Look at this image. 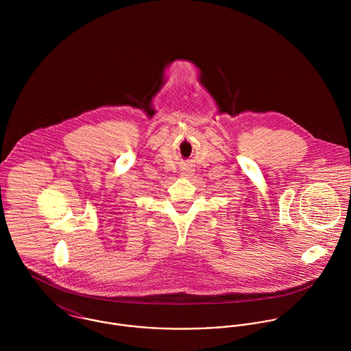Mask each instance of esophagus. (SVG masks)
Segmentation results:
<instances>
[{"mask_svg": "<svg viewBox=\"0 0 351 351\" xmlns=\"http://www.w3.org/2000/svg\"><path fill=\"white\" fill-rule=\"evenodd\" d=\"M191 174H192V170H191V169H185V170L181 173V176L185 177V178H188V176H191Z\"/></svg>", "mask_w": 351, "mask_h": 351, "instance_id": "1", "label": "esophagus"}]
</instances>
